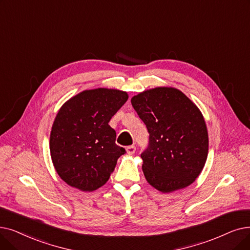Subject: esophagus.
Listing matches in <instances>:
<instances>
[{"label":"esophagus","mask_w":250,"mask_h":250,"mask_svg":"<svg viewBox=\"0 0 250 250\" xmlns=\"http://www.w3.org/2000/svg\"><path fill=\"white\" fill-rule=\"evenodd\" d=\"M135 151H136V147L134 145H131V146H127L126 147L127 154H134Z\"/></svg>","instance_id":"obj_1"}]
</instances>
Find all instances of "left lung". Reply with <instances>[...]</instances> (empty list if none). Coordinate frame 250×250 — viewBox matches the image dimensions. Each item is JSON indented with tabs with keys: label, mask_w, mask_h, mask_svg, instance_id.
<instances>
[{
	"label": "left lung",
	"mask_w": 250,
	"mask_h": 250,
	"mask_svg": "<svg viewBox=\"0 0 250 250\" xmlns=\"http://www.w3.org/2000/svg\"><path fill=\"white\" fill-rule=\"evenodd\" d=\"M131 102L149 133L141 154L148 183L164 193L191 185L208 153V129L197 106L173 88L148 90Z\"/></svg>",
	"instance_id": "1"
}]
</instances>
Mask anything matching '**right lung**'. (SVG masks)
Instances as JSON below:
<instances>
[{
    "instance_id": "add662e5",
    "label": "right lung",
    "mask_w": 250,
    "mask_h": 250,
    "mask_svg": "<svg viewBox=\"0 0 250 250\" xmlns=\"http://www.w3.org/2000/svg\"><path fill=\"white\" fill-rule=\"evenodd\" d=\"M125 92L108 89L83 91L65 103L50 136L53 165L60 178L82 191H94L110 178L125 149L116 145L108 125L127 100Z\"/></svg>"
}]
</instances>
